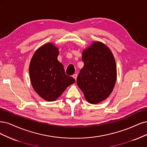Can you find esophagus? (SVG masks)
<instances>
[{"mask_svg":"<svg viewBox=\"0 0 147 147\" xmlns=\"http://www.w3.org/2000/svg\"><path fill=\"white\" fill-rule=\"evenodd\" d=\"M73 78H74V79H75V80H76L77 77H78V75H77V74H73Z\"/></svg>","mask_w":147,"mask_h":147,"instance_id":"obj_1","label":"esophagus"}]
</instances>
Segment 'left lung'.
<instances>
[{
  "label": "left lung",
  "instance_id": "left-lung-1",
  "mask_svg": "<svg viewBox=\"0 0 147 147\" xmlns=\"http://www.w3.org/2000/svg\"><path fill=\"white\" fill-rule=\"evenodd\" d=\"M84 67L77 78V85L90 104H98L109 96L117 80L116 63L111 51L99 41L84 49Z\"/></svg>",
  "mask_w": 147,
  "mask_h": 147
}]
</instances>
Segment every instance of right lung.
<instances>
[{
  "label": "right lung",
  "instance_id": "1",
  "mask_svg": "<svg viewBox=\"0 0 147 147\" xmlns=\"http://www.w3.org/2000/svg\"><path fill=\"white\" fill-rule=\"evenodd\" d=\"M59 49L48 42L38 49L29 65L32 86L45 100L54 101L75 79L66 75L63 65L57 60Z\"/></svg>",
  "mask_w": 147,
  "mask_h": 147
}]
</instances>
